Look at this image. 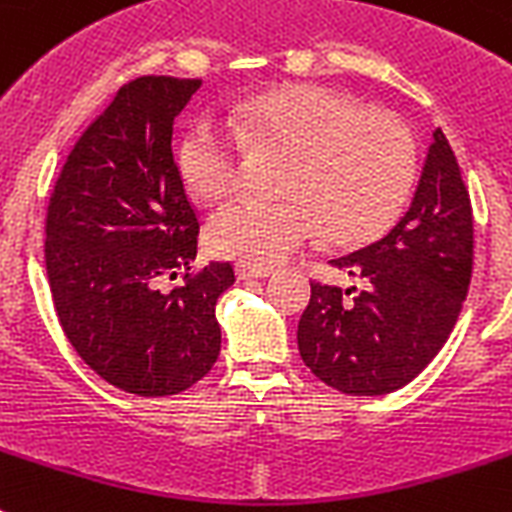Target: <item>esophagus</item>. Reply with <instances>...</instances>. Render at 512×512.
Here are the masks:
<instances>
[{
	"mask_svg": "<svg viewBox=\"0 0 512 512\" xmlns=\"http://www.w3.org/2000/svg\"><path fill=\"white\" fill-rule=\"evenodd\" d=\"M273 268H263V265H249V263H236V278H270Z\"/></svg>",
	"mask_w": 512,
	"mask_h": 512,
	"instance_id": "esophagus-1",
	"label": "esophagus"
}]
</instances>
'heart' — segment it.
Masks as SVG:
<instances>
[{"instance_id":"obj_1","label":"heart","mask_w":512,"mask_h":512,"mask_svg":"<svg viewBox=\"0 0 512 512\" xmlns=\"http://www.w3.org/2000/svg\"><path fill=\"white\" fill-rule=\"evenodd\" d=\"M286 156L278 200H236L208 221L205 239L221 257L249 265L289 260L320 234L362 244L390 229L409 203L419 148L406 119L362 109L341 90L294 85L252 98L231 117L197 119L179 145L184 187L221 203L242 187L247 149Z\"/></svg>"}]
</instances>
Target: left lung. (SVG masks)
Returning a JSON list of instances; mask_svg holds the SVG:
<instances>
[{
    "mask_svg": "<svg viewBox=\"0 0 512 512\" xmlns=\"http://www.w3.org/2000/svg\"><path fill=\"white\" fill-rule=\"evenodd\" d=\"M333 265L362 289L312 281L296 330L304 364L349 395L409 385L448 341L474 268L471 200L442 130L401 221Z\"/></svg>",
    "mask_w": 512,
    "mask_h": 512,
    "instance_id": "left-lung-1",
    "label": "left lung"
}]
</instances>
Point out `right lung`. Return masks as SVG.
Here are the masks:
<instances>
[{
    "instance_id": "obj_1",
    "label": "right lung",
    "mask_w": 512,
    "mask_h": 512,
    "mask_svg": "<svg viewBox=\"0 0 512 512\" xmlns=\"http://www.w3.org/2000/svg\"><path fill=\"white\" fill-rule=\"evenodd\" d=\"M200 77L143 75L77 137L46 208V276L59 325L98 377L158 398L203 380L221 351L216 302L231 263L192 268L197 210L171 153ZM183 278L169 292L166 280Z\"/></svg>"
}]
</instances>
